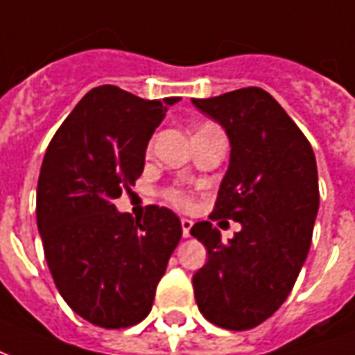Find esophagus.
Masks as SVG:
<instances>
[{
  "label": "esophagus",
  "mask_w": 355,
  "mask_h": 355,
  "mask_svg": "<svg viewBox=\"0 0 355 355\" xmlns=\"http://www.w3.org/2000/svg\"><path fill=\"white\" fill-rule=\"evenodd\" d=\"M180 224H182V236H184V238H190V228H192V220H190V218H182V220H180Z\"/></svg>",
  "instance_id": "esophagus-1"
}]
</instances>
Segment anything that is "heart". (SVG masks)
I'll return each mask as SVG.
<instances>
[{"instance_id":"b5f03b06","label":"heart","mask_w":355,"mask_h":355,"mask_svg":"<svg viewBox=\"0 0 355 355\" xmlns=\"http://www.w3.org/2000/svg\"><path fill=\"white\" fill-rule=\"evenodd\" d=\"M163 198L169 201L171 205H175L178 209H188L192 205V196L182 188H167L163 192Z\"/></svg>"}]
</instances>
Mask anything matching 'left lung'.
<instances>
[{
    "label": "left lung",
    "mask_w": 355,
    "mask_h": 355,
    "mask_svg": "<svg viewBox=\"0 0 355 355\" xmlns=\"http://www.w3.org/2000/svg\"><path fill=\"white\" fill-rule=\"evenodd\" d=\"M192 102L223 125L232 146L211 218L241 224L228 243L209 220L193 224L190 234L209 254L192 277L193 295L205 320L247 331L285 302L308 257L320 207L315 155L264 89Z\"/></svg>",
    "instance_id": "left-lung-1"
}]
</instances>
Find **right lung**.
Here are the masks:
<instances>
[{"label": "right lung", "mask_w": 355, "mask_h": 355, "mask_svg": "<svg viewBox=\"0 0 355 355\" xmlns=\"http://www.w3.org/2000/svg\"><path fill=\"white\" fill-rule=\"evenodd\" d=\"M178 96L144 101L116 85L91 89L43 157L35 215L45 261L66 304L104 329L146 318L182 238L178 216L148 205L140 218L114 200L144 171L150 137Z\"/></svg>", "instance_id": "obj_1"}]
</instances>
